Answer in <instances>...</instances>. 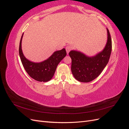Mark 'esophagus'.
Returning a JSON list of instances; mask_svg holds the SVG:
<instances>
[{
    "mask_svg": "<svg viewBox=\"0 0 129 129\" xmlns=\"http://www.w3.org/2000/svg\"><path fill=\"white\" fill-rule=\"evenodd\" d=\"M72 48V46H70V45H68V46H67V47H66V51H67V54H68L69 52L70 51H71Z\"/></svg>",
    "mask_w": 129,
    "mask_h": 129,
    "instance_id": "esophagus-1",
    "label": "esophagus"
}]
</instances>
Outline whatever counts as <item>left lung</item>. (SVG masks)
Here are the masks:
<instances>
[{
  "mask_svg": "<svg viewBox=\"0 0 129 129\" xmlns=\"http://www.w3.org/2000/svg\"><path fill=\"white\" fill-rule=\"evenodd\" d=\"M108 41L103 51L95 56L88 57L80 52L72 50L71 70L74 77L82 82H89L98 77L107 66L112 50L110 32L107 29Z\"/></svg>",
  "mask_w": 129,
  "mask_h": 129,
  "instance_id": "1",
  "label": "left lung"
}]
</instances>
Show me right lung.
Segmentation results:
<instances>
[{"label": "right lung", "mask_w": 129, "mask_h": 129, "mask_svg": "<svg viewBox=\"0 0 129 129\" xmlns=\"http://www.w3.org/2000/svg\"><path fill=\"white\" fill-rule=\"evenodd\" d=\"M19 44V53L22 64L28 75L35 80L40 82H47L52 79L58 64L67 55L66 49L63 48L54 52L47 60L34 63L27 60L24 56L21 49V41Z\"/></svg>", "instance_id": "1"}]
</instances>
